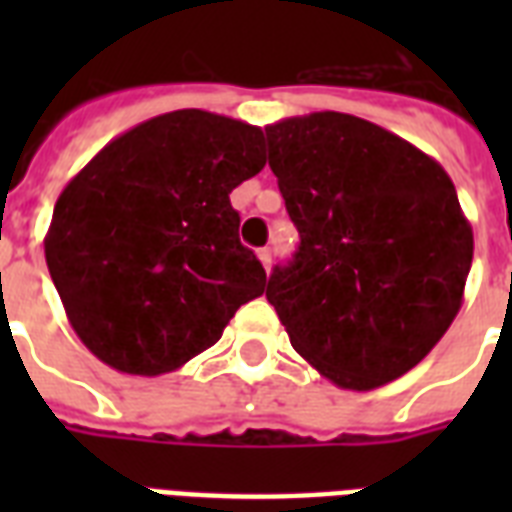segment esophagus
<instances>
[{
    "label": "esophagus",
    "instance_id": "34e87169",
    "mask_svg": "<svg viewBox=\"0 0 512 512\" xmlns=\"http://www.w3.org/2000/svg\"><path fill=\"white\" fill-rule=\"evenodd\" d=\"M257 257H260V263H263V268L268 271V268H271V249L268 247L257 249Z\"/></svg>",
    "mask_w": 512,
    "mask_h": 512
}]
</instances>
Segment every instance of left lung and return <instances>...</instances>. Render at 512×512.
I'll list each match as a JSON object with an SVG mask.
<instances>
[{
	"mask_svg": "<svg viewBox=\"0 0 512 512\" xmlns=\"http://www.w3.org/2000/svg\"><path fill=\"white\" fill-rule=\"evenodd\" d=\"M300 247L265 297L327 380L372 390L420 364L462 308L473 228L420 148L337 111L265 127Z\"/></svg>",
	"mask_w": 512,
	"mask_h": 512,
	"instance_id": "obj_1",
	"label": "left lung"
}]
</instances>
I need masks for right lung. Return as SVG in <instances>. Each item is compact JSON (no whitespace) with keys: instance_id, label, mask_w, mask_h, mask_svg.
<instances>
[{"instance_id":"right-lung-1","label":"right lung","mask_w":512,"mask_h":512,"mask_svg":"<svg viewBox=\"0 0 512 512\" xmlns=\"http://www.w3.org/2000/svg\"><path fill=\"white\" fill-rule=\"evenodd\" d=\"M263 130L183 108L114 138L60 191L44 257L76 337L156 377L212 348L265 292L231 191L265 167Z\"/></svg>"}]
</instances>
